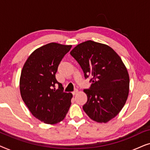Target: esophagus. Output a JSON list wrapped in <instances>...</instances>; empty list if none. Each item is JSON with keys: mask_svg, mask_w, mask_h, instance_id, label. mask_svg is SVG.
<instances>
[{"mask_svg": "<svg viewBox=\"0 0 150 150\" xmlns=\"http://www.w3.org/2000/svg\"><path fill=\"white\" fill-rule=\"evenodd\" d=\"M77 93H78V89H75L74 91H72V94H73V95H76V94Z\"/></svg>", "mask_w": 150, "mask_h": 150, "instance_id": "esophagus-1", "label": "esophagus"}]
</instances>
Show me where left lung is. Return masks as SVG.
<instances>
[{"mask_svg":"<svg viewBox=\"0 0 150 150\" xmlns=\"http://www.w3.org/2000/svg\"><path fill=\"white\" fill-rule=\"evenodd\" d=\"M70 54L83 69L91 85L84 89L87 101L83 108L91 120L106 123L121 111L129 92V75L120 56L105 44L87 41Z\"/></svg>","mask_w":150,"mask_h":150,"instance_id":"obj_1","label":"left lung"}]
</instances>
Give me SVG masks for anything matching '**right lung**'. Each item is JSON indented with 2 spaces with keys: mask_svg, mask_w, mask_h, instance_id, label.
Listing matches in <instances>:
<instances>
[{
  "mask_svg": "<svg viewBox=\"0 0 150 150\" xmlns=\"http://www.w3.org/2000/svg\"><path fill=\"white\" fill-rule=\"evenodd\" d=\"M71 48L57 43L45 45L30 55L22 68L20 80L22 100L33 115L46 124L60 122L70 107L72 94L63 91L55 74Z\"/></svg>",
  "mask_w": 150,
  "mask_h": 150,
  "instance_id": "right-lung-1",
  "label": "right lung"
}]
</instances>
